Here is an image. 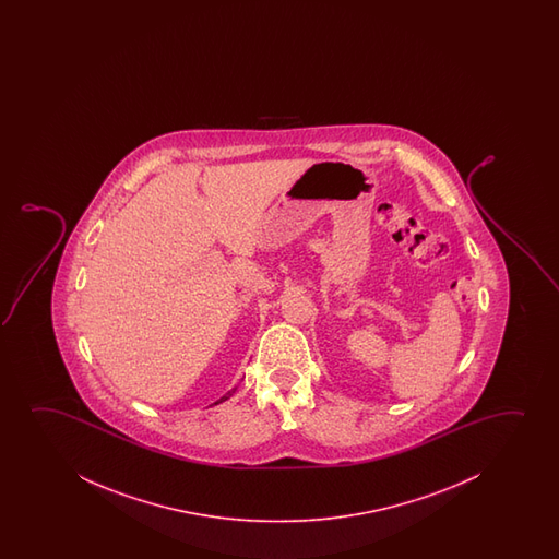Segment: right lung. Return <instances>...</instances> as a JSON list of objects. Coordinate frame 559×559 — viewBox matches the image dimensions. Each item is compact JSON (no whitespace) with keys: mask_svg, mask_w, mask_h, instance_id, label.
Listing matches in <instances>:
<instances>
[{"mask_svg":"<svg viewBox=\"0 0 559 559\" xmlns=\"http://www.w3.org/2000/svg\"><path fill=\"white\" fill-rule=\"evenodd\" d=\"M235 391H237V388H235V390L227 391L222 399H217V401H215L214 405H219L223 401H227V399L233 397V393H235Z\"/></svg>","mask_w":559,"mask_h":559,"instance_id":"add662e5","label":"right lung"}]
</instances>
